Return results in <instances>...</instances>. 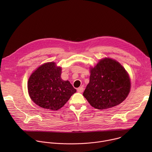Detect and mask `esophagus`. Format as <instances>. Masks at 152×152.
Returning <instances> with one entry per match:
<instances>
[{
	"instance_id": "esophagus-1",
	"label": "esophagus",
	"mask_w": 152,
	"mask_h": 152,
	"mask_svg": "<svg viewBox=\"0 0 152 152\" xmlns=\"http://www.w3.org/2000/svg\"><path fill=\"white\" fill-rule=\"evenodd\" d=\"M83 87H79V88H78L77 89V92L78 93H82L83 91Z\"/></svg>"
}]
</instances>
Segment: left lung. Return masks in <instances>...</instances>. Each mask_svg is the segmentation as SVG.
<instances>
[{
  "mask_svg": "<svg viewBox=\"0 0 152 152\" xmlns=\"http://www.w3.org/2000/svg\"><path fill=\"white\" fill-rule=\"evenodd\" d=\"M90 82L83 96L98 110L117 106L127 97L131 81L127 72L117 61L105 58L90 68Z\"/></svg>",
  "mask_w": 152,
  "mask_h": 152,
  "instance_id": "1",
  "label": "left lung"
}]
</instances>
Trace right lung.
<instances>
[{"instance_id":"right-lung-1","label":"right lung","mask_w":152,"mask_h":152,"mask_svg":"<svg viewBox=\"0 0 152 152\" xmlns=\"http://www.w3.org/2000/svg\"><path fill=\"white\" fill-rule=\"evenodd\" d=\"M61 70L60 67L51 62L41 65L32 73L28 82V89L36 104L57 111L76 92L69 80L61 79Z\"/></svg>"}]
</instances>
